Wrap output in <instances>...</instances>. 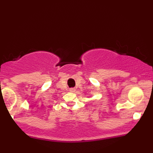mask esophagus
Instances as JSON below:
<instances>
[{"instance_id": "esophagus-1", "label": "esophagus", "mask_w": 153, "mask_h": 153, "mask_svg": "<svg viewBox=\"0 0 153 153\" xmlns=\"http://www.w3.org/2000/svg\"><path fill=\"white\" fill-rule=\"evenodd\" d=\"M75 89L74 88H72L70 89V91H71V92H75Z\"/></svg>"}]
</instances>
